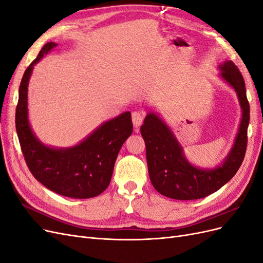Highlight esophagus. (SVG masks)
Listing matches in <instances>:
<instances>
[{"mask_svg":"<svg viewBox=\"0 0 263 263\" xmlns=\"http://www.w3.org/2000/svg\"><path fill=\"white\" fill-rule=\"evenodd\" d=\"M132 119H133V124L135 128H139L142 121H144V116L140 112H137V110H135V112L132 113Z\"/></svg>","mask_w":263,"mask_h":263,"instance_id":"obj_1","label":"esophagus"}]
</instances>
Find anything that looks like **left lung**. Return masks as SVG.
I'll return each mask as SVG.
<instances>
[{"label":"left lung","mask_w":263,"mask_h":263,"mask_svg":"<svg viewBox=\"0 0 263 263\" xmlns=\"http://www.w3.org/2000/svg\"><path fill=\"white\" fill-rule=\"evenodd\" d=\"M219 69L220 78L236 91L242 109L234 146L221 164L214 169H201L191 164L172 130L155 113H148L140 127L146 144L150 181L159 193L173 200H196L216 192L235 176L243 161L250 121L245 80L233 61L221 63Z\"/></svg>","instance_id":"left-lung-1"}]
</instances>
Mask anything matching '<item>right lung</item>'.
I'll return each instance as SVG.
<instances>
[{
  "label": "right lung",
  "mask_w": 263,
  "mask_h": 263,
  "mask_svg": "<svg viewBox=\"0 0 263 263\" xmlns=\"http://www.w3.org/2000/svg\"><path fill=\"white\" fill-rule=\"evenodd\" d=\"M55 46V43H47L24 72L15 125L23 156L37 181L63 196L90 198L100 195L108 186L119 150L133 133L132 115L125 112L103 123L73 147L53 148L44 145L35 136L28 122L27 89L34 66Z\"/></svg>",
  "instance_id": "right-lung-1"
}]
</instances>
